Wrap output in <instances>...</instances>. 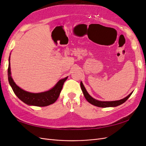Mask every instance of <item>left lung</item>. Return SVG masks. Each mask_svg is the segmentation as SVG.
<instances>
[{
  "label": "left lung",
  "instance_id": "left-lung-1",
  "mask_svg": "<svg viewBox=\"0 0 146 146\" xmlns=\"http://www.w3.org/2000/svg\"><path fill=\"white\" fill-rule=\"evenodd\" d=\"M80 86H81V89L82 90L83 95H84V96H85V99H86V100L88 102L90 103L92 105H94V106H96V107H102V108L115 107H117V106L120 105L124 103L125 102L130 98V96L131 95L132 92H133V91H132L130 94H129L127 97H125V98H123L121 100H119L100 101V100L94 99L93 98H92V97L89 94V93L87 92L86 88H85V86H84L82 82H80Z\"/></svg>",
  "mask_w": 146,
  "mask_h": 146
}]
</instances>
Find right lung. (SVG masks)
<instances>
[{
	"mask_svg": "<svg viewBox=\"0 0 146 146\" xmlns=\"http://www.w3.org/2000/svg\"><path fill=\"white\" fill-rule=\"evenodd\" d=\"M9 63L8 68V82L12 88L13 92L16 96L24 103L30 106H36V107H46L55 102L60 96V92L62 90L64 82L67 80L68 77L61 79L56 85L47 91L33 93L26 91L17 86L11 77V68H10V56L9 57Z\"/></svg>",
	"mask_w": 146,
	"mask_h": 146,
	"instance_id": "1",
	"label": "right lung"
}]
</instances>
